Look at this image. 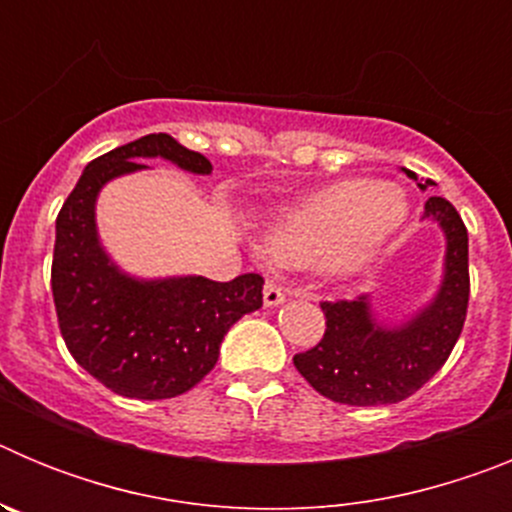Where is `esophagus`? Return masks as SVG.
<instances>
[{
    "label": "esophagus",
    "mask_w": 512,
    "mask_h": 512,
    "mask_svg": "<svg viewBox=\"0 0 512 512\" xmlns=\"http://www.w3.org/2000/svg\"><path fill=\"white\" fill-rule=\"evenodd\" d=\"M287 300V292L279 287L277 282H266L264 284V305L266 307H277Z\"/></svg>",
    "instance_id": "esophagus-1"
}]
</instances>
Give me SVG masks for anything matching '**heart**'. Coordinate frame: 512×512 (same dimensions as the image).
<instances>
[{
    "mask_svg": "<svg viewBox=\"0 0 512 512\" xmlns=\"http://www.w3.org/2000/svg\"><path fill=\"white\" fill-rule=\"evenodd\" d=\"M408 220L397 184L343 179L271 223L266 251L277 264H320L333 274L361 269Z\"/></svg>",
    "mask_w": 512,
    "mask_h": 512,
    "instance_id": "heart-1",
    "label": "heart"
}]
</instances>
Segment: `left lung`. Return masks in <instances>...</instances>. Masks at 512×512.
Masks as SVG:
<instances>
[{"label": "left lung", "instance_id": "left-lung-1", "mask_svg": "<svg viewBox=\"0 0 512 512\" xmlns=\"http://www.w3.org/2000/svg\"><path fill=\"white\" fill-rule=\"evenodd\" d=\"M428 184L433 182L418 187ZM423 217L441 225L446 261L438 295L408 323L379 325L366 295L320 302L323 338L292 361L328 400L359 408L400 402L418 392L454 351L469 305V235L456 207L443 197H428Z\"/></svg>", "mask_w": 512, "mask_h": 512}]
</instances>
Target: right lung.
<instances>
[{"label":"right lung","mask_w":512,"mask_h":512,"mask_svg":"<svg viewBox=\"0 0 512 512\" xmlns=\"http://www.w3.org/2000/svg\"><path fill=\"white\" fill-rule=\"evenodd\" d=\"M166 158L192 174H210L202 153L166 133H151L94 158L56 217L51 289L66 348L107 390L135 400L184 395L212 372L235 320L264 305V279H135L99 246L94 202L104 184Z\"/></svg>","instance_id":"1"}]
</instances>
